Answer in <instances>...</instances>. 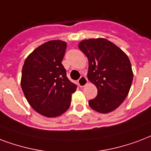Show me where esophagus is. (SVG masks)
<instances>
[{"label":"esophagus","instance_id":"obj_1","mask_svg":"<svg viewBox=\"0 0 151 151\" xmlns=\"http://www.w3.org/2000/svg\"><path fill=\"white\" fill-rule=\"evenodd\" d=\"M87 83H88V80H87V78L85 76H81L80 79L78 80V85L81 87H84L86 85H87Z\"/></svg>","mask_w":151,"mask_h":151}]
</instances>
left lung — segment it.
<instances>
[{
  "instance_id": "left-lung-1",
  "label": "left lung",
  "mask_w": 151,
  "mask_h": 151,
  "mask_svg": "<svg viewBox=\"0 0 151 151\" xmlns=\"http://www.w3.org/2000/svg\"><path fill=\"white\" fill-rule=\"evenodd\" d=\"M78 47L88 60V81L97 88V96L88 104L97 112L109 113L116 109L128 95L133 80L127 55L106 39L81 41Z\"/></svg>"
}]
</instances>
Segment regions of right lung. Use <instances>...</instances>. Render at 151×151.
<instances>
[{"label": "right lung", "instance_id": "right-lung-1", "mask_svg": "<svg viewBox=\"0 0 151 151\" xmlns=\"http://www.w3.org/2000/svg\"><path fill=\"white\" fill-rule=\"evenodd\" d=\"M65 49L64 41H48L27 56L22 69L20 85L27 102L35 111L49 118L67 111L71 94L77 88L62 64Z\"/></svg>", "mask_w": 151, "mask_h": 151}]
</instances>
